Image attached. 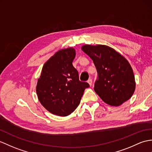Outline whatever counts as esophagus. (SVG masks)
Returning a JSON list of instances; mask_svg holds the SVG:
<instances>
[{
    "mask_svg": "<svg viewBox=\"0 0 152 152\" xmlns=\"http://www.w3.org/2000/svg\"><path fill=\"white\" fill-rule=\"evenodd\" d=\"M87 82H88V83H89V84L91 86H92V83H93V80H92V79H91V78H89V80H87Z\"/></svg>",
    "mask_w": 152,
    "mask_h": 152,
    "instance_id": "34e87169",
    "label": "esophagus"
}]
</instances>
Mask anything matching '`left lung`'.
Returning a JSON list of instances; mask_svg holds the SVG:
<instances>
[{"instance_id": "left-lung-1", "label": "left lung", "mask_w": 152, "mask_h": 152, "mask_svg": "<svg viewBox=\"0 0 152 152\" xmlns=\"http://www.w3.org/2000/svg\"><path fill=\"white\" fill-rule=\"evenodd\" d=\"M82 50L92 59L97 70L94 90L105 103L118 106L135 89L131 65L122 56L105 45H84Z\"/></svg>"}]
</instances>
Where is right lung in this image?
<instances>
[{
    "instance_id": "1",
    "label": "right lung",
    "mask_w": 152,
    "mask_h": 152,
    "mask_svg": "<svg viewBox=\"0 0 152 152\" xmlns=\"http://www.w3.org/2000/svg\"><path fill=\"white\" fill-rule=\"evenodd\" d=\"M76 56L72 48L63 49L45 63L38 80L36 93L43 107L51 113L65 116L78 106L84 91L89 87L79 80L72 65Z\"/></svg>"
}]
</instances>
